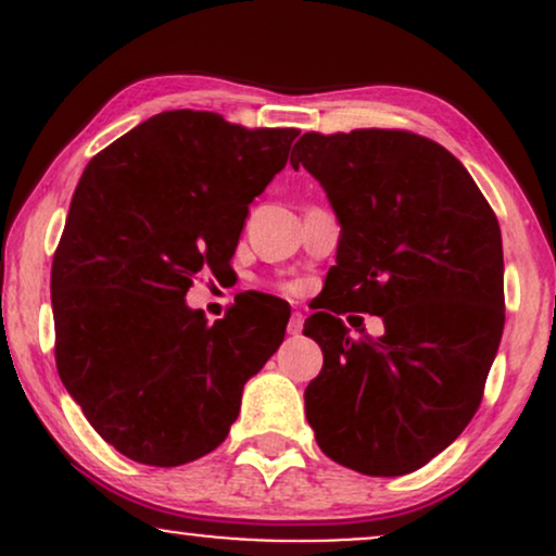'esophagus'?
Masks as SVG:
<instances>
[{
  "label": "esophagus",
  "mask_w": 556,
  "mask_h": 556,
  "mask_svg": "<svg viewBox=\"0 0 556 556\" xmlns=\"http://www.w3.org/2000/svg\"><path fill=\"white\" fill-rule=\"evenodd\" d=\"M303 324H305V318H303V314H298V311H295V314H292V316H290V321H287V331H290V334H292V337H298V334H300V331H303Z\"/></svg>",
  "instance_id": "34e87169"
}]
</instances>
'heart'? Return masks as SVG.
<instances>
[{
    "mask_svg": "<svg viewBox=\"0 0 556 556\" xmlns=\"http://www.w3.org/2000/svg\"><path fill=\"white\" fill-rule=\"evenodd\" d=\"M279 290H282V292H300V285L298 282H287V285H279Z\"/></svg>",
    "mask_w": 556,
    "mask_h": 556,
    "instance_id": "heart-1",
    "label": "heart"
}]
</instances>
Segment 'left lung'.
Segmentation results:
<instances>
[{
	"mask_svg": "<svg viewBox=\"0 0 556 556\" xmlns=\"http://www.w3.org/2000/svg\"><path fill=\"white\" fill-rule=\"evenodd\" d=\"M342 225L303 334L324 353L305 389L321 452L363 476H405L460 437L504 329L500 222L444 146L407 130L305 132L290 156ZM381 315L353 341L339 316Z\"/></svg>",
	"mask_w": 556,
	"mask_h": 556,
	"instance_id": "1",
	"label": "left lung"
}]
</instances>
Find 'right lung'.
Returning a JSON list of instances; mask_svg holds the SVG:
<instances>
[{
  "label": "right lung",
  "mask_w": 556,
  "mask_h": 556,
  "mask_svg": "<svg viewBox=\"0 0 556 556\" xmlns=\"http://www.w3.org/2000/svg\"><path fill=\"white\" fill-rule=\"evenodd\" d=\"M298 132L172 110L83 172L52 264L54 358L88 424L130 460L175 468L216 450L245 381L282 344L290 311L277 300L208 324L185 292L198 271L227 269Z\"/></svg>",
  "instance_id": "obj_1"
}]
</instances>
